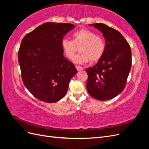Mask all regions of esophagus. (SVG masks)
<instances>
[{"instance_id":"1","label":"esophagus","mask_w":149,"mask_h":149,"mask_svg":"<svg viewBox=\"0 0 149 149\" xmlns=\"http://www.w3.org/2000/svg\"><path fill=\"white\" fill-rule=\"evenodd\" d=\"M76 70H77L78 71H81V70H83L84 69V68L82 67V66H78V65H76L75 66Z\"/></svg>"}]
</instances>
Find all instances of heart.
Masks as SVG:
<instances>
[{"mask_svg": "<svg viewBox=\"0 0 149 149\" xmlns=\"http://www.w3.org/2000/svg\"><path fill=\"white\" fill-rule=\"evenodd\" d=\"M61 46L65 55L70 60L73 59L78 47H80L81 53L74 59V61L78 63H84L89 61L97 62L106 50V43L103 38L87 29L75 31L73 34V40L63 38Z\"/></svg>", "mask_w": 149, "mask_h": 149, "instance_id": "obj_1", "label": "heart"}]
</instances>
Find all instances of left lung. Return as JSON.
<instances>
[{
  "instance_id": "8db88e82",
  "label": "left lung",
  "mask_w": 149,
  "mask_h": 149,
  "mask_svg": "<svg viewBox=\"0 0 149 149\" xmlns=\"http://www.w3.org/2000/svg\"><path fill=\"white\" fill-rule=\"evenodd\" d=\"M90 25L104 37L106 50L96 65L86 69L87 90L97 100H109L119 95L125 86L132 65L131 49L118 30L101 23Z\"/></svg>"
}]
</instances>
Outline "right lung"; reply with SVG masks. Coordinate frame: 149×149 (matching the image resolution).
I'll use <instances>...</instances> for the list:
<instances>
[{"instance_id":"obj_1","label":"right lung","mask_w":149,"mask_h":149,"mask_svg":"<svg viewBox=\"0 0 149 149\" xmlns=\"http://www.w3.org/2000/svg\"><path fill=\"white\" fill-rule=\"evenodd\" d=\"M75 27L67 23L47 22L26 34L18 53L25 86L38 100L60 101L67 93L71 79L78 71L63 56L61 42Z\"/></svg>"}]
</instances>
